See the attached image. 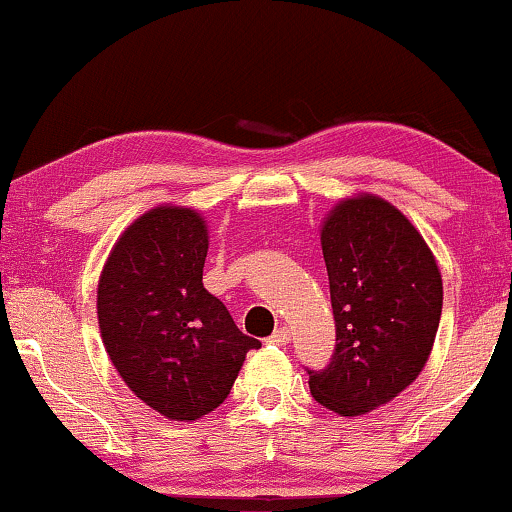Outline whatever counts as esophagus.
<instances>
[{
  "mask_svg": "<svg viewBox=\"0 0 512 512\" xmlns=\"http://www.w3.org/2000/svg\"><path fill=\"white\" fill-rule=\"evenodd\" d=\"M268 342L275 346H287L289 342H292V332H289V327H280V330H275L273 334H270Z\"/></svg>",
  "mask_w": 512,
  "mask_h": 512,
  "instance_id": "1",
  "label": "esophagus"
}]
</instances>
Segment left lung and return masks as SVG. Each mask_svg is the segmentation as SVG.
I'll list each match as a JSON object with an SVG mask.
<instances>
[{
    "label": "left lung",
    "instance_id": "1",
    "mask_svg": "<svg viewBox=\"0 0 512 512\" xmlns=\"http://www.w3.org/2000/svg\"><path fill=\"white\" fill-rule=\"evenodd\" d=\"M337 344L306 370L313 399L361 415L399 396L430 358L441 318V275L430 246L399 208L346 199L323 225Z\"/></svg>",
    "mask_w": 512,
    "mask_h": 512
}]
</instances>
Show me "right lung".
<instances>
[{"mask_svg": "<svg viewBox=\"0 0 512 512\" xmlns=\"http://www.w3.org/2000/svg\"><path fill=\"white\" fill-rule=\"evenodd\" d=\"M206 220L180 206L151 208L113 246L97 289L99 330L118 375L170 420H197L227 399L246 337L206 292Z\"/></svg>", "mask_w": 512, "mask_h": 512, "instance_id": "1", "label": "right lung"}]
</instances>
